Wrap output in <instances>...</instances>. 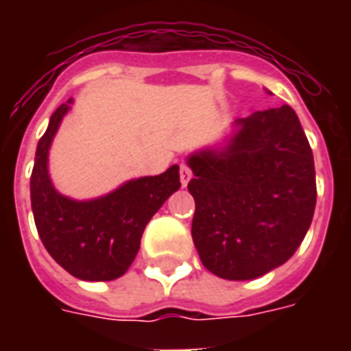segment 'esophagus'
Masks as SVG:
<instances>
[{
  "label": "esophagus",
  "mask_w": 351,
  "mask_h": 351,
  "mask_svg": "<svg viewBox=\"0 0 351 351\" xmlns=\"http://www.w3.org/2000/svg\"><path fill=\"white\" fill-rule=\"evenodd\" d=\"M180 180H182V186H186L187 182L191 180V169H189L186 164L180 165Z\"/></svg>",
  "instance_id": "esophagus-1"
}]
</instances>
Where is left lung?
I'll list each match as a JSON object with an SVG mask.
<instances>
[{
	"label": "left lung",
	"instance_id": "obj_1",
	"mask_svg": "<svg viewBox=\"0 0 351 351\" xmlns=\"http://www.w3.org/2000/svg\"><path fill=\"white\" fill-rule=\"evenodd\" d=\"M269 93V90H267ZM191 234L217 277L251 280L282 266L310 230L313 153L289 106L237 118L220 147L187 156Z\"/></svg>",
	"mask_w": 351,
	"mask_h": 351
}]
</instances>
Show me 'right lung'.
Instances as JSON below:
<instances>
[{
	"instance_id": "add662e5",
	"label": "right lung",
	"mask_w": 351,
	"mask_h": 351,
	"mask_svg": "<svg viewBox=\"0 0 351 351\" xmlns=\"http://www.w3.org/2000/svg\"><path fill=\"white\" fill-rule=\"evenodd\" d=\"M73 104V98H69L52 112L36 147L30 176L36 230L49 255L73 277L90 282L114 280L134 261L149 220L182 186L180 167L171 165L162 175L132 178L90 200L65 197L49 175V151Z\"/></svg>"
}]
</instances>
